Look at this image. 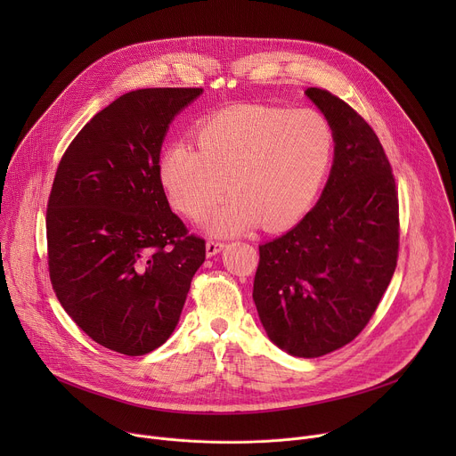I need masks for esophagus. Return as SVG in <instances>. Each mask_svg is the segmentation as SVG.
I'll list each match as a JSON object with an SVG mask.
<instances>
[{
  "instance_id": "34e87169",
  "label": "esophagus",
  "mask_w": 456,
  "mask_h": 456,
  "mask_svg": "<svg viewBox=\"0 0 456 456\" xmlns=\"http://www.w3.org/2000/svg\"><path fill=\"white\" fill-rule=\"evenodd\" d=\"M225 241H218V240H209L208 243H206V250H208V256H215V254H218L220 250H224L225 248Z\"/></svg>"
}]
</instances>
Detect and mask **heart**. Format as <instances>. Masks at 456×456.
Segmentation results:
<instances>
[{
  "instance_id": "obj_1",
  "label": "heart",
  "mask_w": 456,
  "mask_h": 456,
  "mask_svg": "<svg viewBox=\"0 0 456 456\" xmlns=\"http://www.w3.org/2000/svg\"><path fill=\"white\" fill-rule=\"evenodd\" d=\"M197 146L180 141L160 159V180L171 202L191 220L213 215L216 234L250 224L281 229L297 220L321 185L332 153V129L312 110L238 104L197 127Z\"/></svg>"
}]
</instances>
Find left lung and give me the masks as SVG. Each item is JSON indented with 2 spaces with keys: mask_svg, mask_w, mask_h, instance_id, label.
<instances>
[{
  "mask_svg": "<svg viewBox=\"0 0 456 456\" xmlns=\"http://www.w3.org/2000/svg\"><path fill=\"white\" fill-rule=\"evenodd\" d=\"M306 95L332 127V171L314 209L259 245L252 299L271 341L310 359L364 330L395 273L401 224L392 164L371 126L329 90Z\"/></svg>",
  "mask_w": 456,
  "mask_h": 456,
  "instance_id": "8db88e82",
  "label": "left lung"
}]
</instances>
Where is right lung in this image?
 Segmentation results:
<instances>
[{"label": "right lung", "mask_w": 456, "mask_h": 456, "mask_svg": "<svg viewBox=\"0 0 456 456\" xmlns=\"http://www.w3.org/2000/svg\"><path fill=\"white\" fill-rule=\"evenodd\" d=\"M202 88L120 95L61 157L46 206L52 289L95 343L153 352L175 330L206 240L171 211L160 151L173 117Z\"/></svg>", "instance_id": "1"}]
</instances>
